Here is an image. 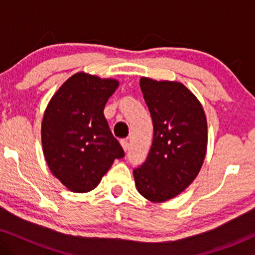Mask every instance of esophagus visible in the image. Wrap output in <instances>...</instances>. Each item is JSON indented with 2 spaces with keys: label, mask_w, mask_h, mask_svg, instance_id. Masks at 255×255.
Segmentation results:
<instances>
[{
  "label": "esophagus",
  "mask_w": 255,
  "mask_h": 255,
  "mask_svg": "<svg viewBox=\"0 0 255 255\" xmlns=\"http://www.w3.org/2000/svg\"><path fill=\"white\" fill-rule=\"evenodd\" d=\"M121 146H122V148H124V151H125V152H127V150H128V146H129V145H128V141H127V140H122V141H121Z\"/></svg>",
  "instance_id": "esophagus-1"
}]
</instances>
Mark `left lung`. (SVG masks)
<instances>
[{"mask_svg":"<svg viewBox=\"0 0 255 255\" xmlns=\"http://www.w3.org/2000/svg\"><path fill=\"white\" fill-rule=\"evenodd\" d=\"M140 89L153 122V141L144 164L134 169V181L142 197L164 203L198 176L207 151V120L182 83L142 77Z\"/></svg>","mask_w":255,"mask_h":255,"instance_id":"obj_1","label":"left lung"}]
</instances>
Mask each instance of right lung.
<instances>
[{"label":"right lung","mask_w":255,"mask_h":255,"mask_svg":"<svg viewBox=\"0 0 255 255\" xmlns=\"http://www.w3.org/2000/svg\"><path fill=\"white\" fill-rule=\"evenodd\" d=\"M116 79L75 73L48 103L42 146L51 174L71 192L95 189L125 152L110 131L104 107L119 87Z\"/></svg>","instance_id":"1"}]
</instances>
